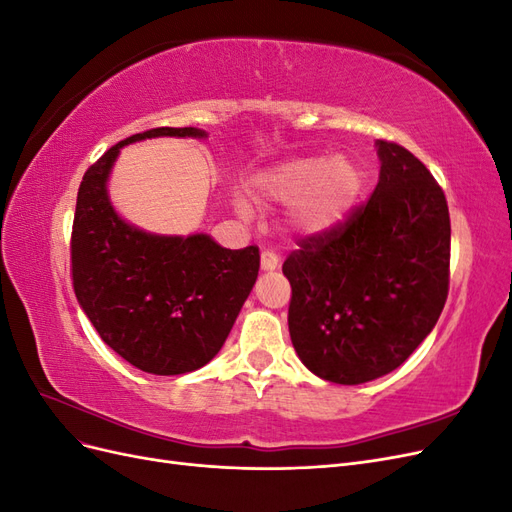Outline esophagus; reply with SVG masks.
I'll return each instance as SVG.
<instances>
[{
  "instance_id": "1",
  "label": "esophagus",
  "mask_w": 512,
  "mask_h": 512,
  "mask_svg": "<svg viewBox=\"0 0 512 512\" xmlns=\"http://www.w3.org/2000/svg\"><path fill=\"white\" fill-rule=\"evenodd\" d=\"M277 265H280V258H277V254L273 250H262L260 267L265 271H273V269H277Z\"/></svg>"
}]
</instances>
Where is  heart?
<instances>
[{
    "label": "heart",
    "mask_w": 512,
    "mask_h": 512,
    "mask_svg": "<svg viewBox=\"0 0 512 512\" xmlns=\"http://www.w3.org/2000/svg\"><path fill=\"white\" fill-rule=\"evenodd\" d=\"M262 198L294 203L292 224L305 232H322L344 220L361 190V173L350 160L307 156L275 166L256 179ZM247 211L245 205H241Z\"/></svg>",
    "instance_id": "b5f03b06"
}]
</instances>
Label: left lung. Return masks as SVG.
Returning <instances> with one entry per match:
<instances>
[{
    "label": "left lung",
    "instance_id": "8db88e82",
    "mask_svg": "<svg viewBox=\"0 0 512 512\" xmlns=\"http://www.w3.org/2000/svg\"><path fill=\"white\" fill-rule=\"evenodd\" d=\"M380 181L346 220L305 237L282 271L303 365L337 384L397 369L436 327L451 280V218L427 166L378 141Z\"/></svg>",
    "mask_w": 512,
    "mask_h": 512
}]
</instances>
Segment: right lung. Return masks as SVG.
<instances>
[{
    "label": "right lung",
    "instance_id": "1",
    "mask_svg": "<svg viewBox=\"0 0 512 512\" xmlns=\"http://www.w3.org/2000/svg\"><path fill=\"white\" fill-rule=\"evenodd\" d=\"M151 136H205L196 128L132 134L91 164L76 196L72 286L106 346L156 376L188 374L224 346L260 267L258 247L226 250L207 235L156 237L113 211L106 177L123 145Z\"/></svg>",
    "mask_w": 512,
    "mask_h": 512
}]
</instances>
